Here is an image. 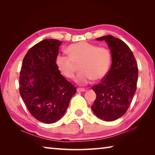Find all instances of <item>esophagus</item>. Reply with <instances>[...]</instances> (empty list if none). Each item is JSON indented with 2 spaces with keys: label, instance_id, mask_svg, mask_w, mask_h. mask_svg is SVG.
<instances>
[{
  "label": "esophagus",
  "instance_id": "esophagus-1",
  "mask_svg": "<svg viewBox=\"0 0 155 155\" xmlns=\"http://www.w3.org/2000/svg\"><path fill=\"white\" fill-rule=\"evenodd\" d=\"M87 90L84 88H77V91L78 92H85Z\"/></svg>",
  "mask_w": 155,
  "mask_h": 155
}]
</instances>
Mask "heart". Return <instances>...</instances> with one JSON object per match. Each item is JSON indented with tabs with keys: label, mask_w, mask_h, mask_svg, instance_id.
Segmentation results:
<instances>
[{
	"label": "heart",
	"mask_w": 155,
	"mask_h": 155,
	"mask_svg": "<svg viewBox=\"0 0 155 155\" xmlns=\"http://www.w3.org/2000/svg\"><path fill=\"white\" fill-rule=\"evenodd\" d=\"M68 56L59 54L56 58V64L61 73L68 79H72L77 65L79 63L81 71L76 82L86 84L92 80L99 81L106 77L109 71L112 54L106 47L81 41L69 45L67 48Z\"/></svg>",
	"instance_id": "obj_1"
}]
</instances>
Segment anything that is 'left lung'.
Listing matches in <instances>:
<instances>
[{
  "label": "left lung",
  "instance_id": "left-lung-1",
  "mask_svg": "<svg viewBox=\"0 0 155 155\" xmlns=\"http://www.w3.org/2000/svg\"><path fill=\"white\" fill-rule=\"evenodd\" d=\"M105 41L110 49L112 64L107 76L92 87L97 94L93 106L94 114L105 121H113L127 111L137 90L138 66L128 45L112 35L97 38Z\"/></svg>",
  "mask_w": 155,
  "mask_h": 155
}]
</instances>
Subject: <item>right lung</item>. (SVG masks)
Returning <instances> with one entry per match:
<instances>
[{"label": "right lung", "instance_id": "right-lung-1", "mask_svg": "<svg viewBox=\"0 0 155 155\" xmlns=\"http://www.w3.org/2000/svg\"><path fill=\"white\" fill-rule=\"evenodd\" d=\"M56 39H45L29 49L23 58L19 92L28 111L46 124L64 116L77 88L62 76L56 64L58 47Z\"/></svg>", "mask_w": 155, "mask_h": 155}]
</instances>
